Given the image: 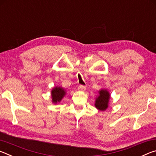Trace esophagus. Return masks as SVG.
<instances>
[{
  "instance_id": "1",
  "label": "esophagus",
  "mask_w": 156,
  "mask_h": 156,
  "mask_svg": "<svg viewBox=\"0 0 156 156\" xmlns=\"http://www.w3.org/2000/svg\"><path fill=\"white\" fill-rule=\"evenodd\" d=\"M85 89H86V87L84 85H80L78 87V90L80 91H85Z\"/></svg>"
}]
</instances>
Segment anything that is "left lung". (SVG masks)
<instances>
[{"label":"left lung","mask_w":156,"mask_h":156,"mask_svg":"<svg viewBox=\"0 0 156 156\" xmlns=\"http://www.w3.org/2000/svg\"><path fill=\"white\" fill-rule=\"evenodd\" d=\"M110 99V94L107 89H101L99 91V96L96 99L95 106L100 111H105L109 106V102Z\"/></svg>","instance_id":"1"}]
</instances>
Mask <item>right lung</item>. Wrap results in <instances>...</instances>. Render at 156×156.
Wrapping results in <instances>:
<instances>
[{"label": "right lung", "instance_id": "add662e5", "mask_svg": "<svg viewBox=\"0 0 156 156\" xmlns=\"http://www.w3.org/2000/svg\"><path fill=\"white\" fill-rule=\"evenodd\" d=\"M51 98H52V102L56 104L58 102H60L63 97L65 96L66 91L63 88L60 87H56L53 88L51 90Z\"/></svg>", "mask_w": 156, "mask_h": 156}]
</instances>
